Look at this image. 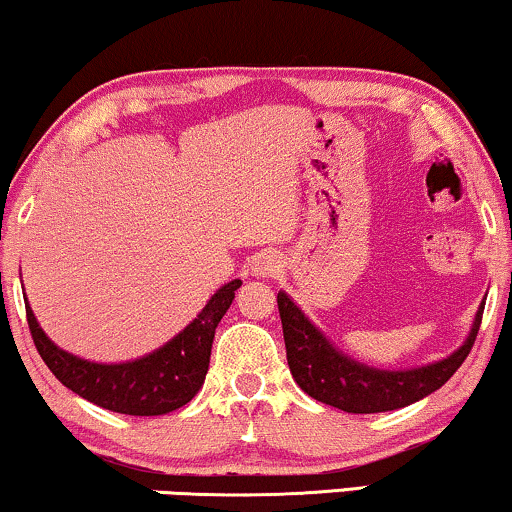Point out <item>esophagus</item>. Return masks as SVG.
Returning a JSON list of instances; mask_svg holds the SVG:
<instances>
[{
    "instance_id": "34e87169",
    "label": "esophagus",
    "mask_w": 512,
    "mask_h": 512,
    "mask_svg": "<svg viewBox=\"0 0 512 512\" xmlns=\"http://www.w3.org/2000/svg\"><path fill=\"white\" fill-rule=\"evenodd\" d=\"M281 267H283V264H281V257H278L276 252H271V250H264V252H260V255L252 257V262H250L252 274L260 276V278L276 276L278 271H281Z\"/></svg>"
}]
</instances>
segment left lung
<instances>
[{
	"label": "left lung",
	"instance_id": "8db88e82",
	"mask_svg": "<svg viewBox=\"0 0 512 512\" xmlns=\"http://www.w3.org/2000/svg\"><path fill=\"white\" fill-rule=\"evenodd\" d=\"M278 314L283 323L288 366L295 383L309 397L347 413H383L404 409L439 390L454 375L475 345L484 302L472 319L468 338L449 357L416 368H375L347 357L323 335L319 326L297 307L286 290H278Z\"/></svg>",
	"mask_w": 512,
	"mask_h": 512
}]
</instances>
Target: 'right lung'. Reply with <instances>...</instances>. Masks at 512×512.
Listing matches in <instances>:
<instances>
[{"instance_id":"1","label":"right lung","mask_w":512,"mask_h":512,"mask_svg":"<svg viewBox=\"0 0 512 512\" xmlns=\"http://www.w3.org/2000/svg\"><path fill=\"white\" fill-rule=\"evenodd\" d=\"M238 288V278L224 283L184 331L144 357L118 364L89 361L58 347L37 323L28 297L25 314L37 352L68 390L101 409L125 416H163L189 404L203 387L217 323L231 307Z\"/></svg>"}]
</instances>
